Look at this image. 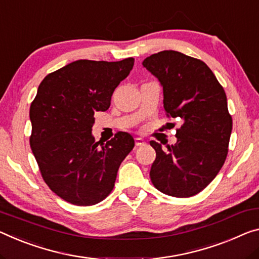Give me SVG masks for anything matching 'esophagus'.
<instances>
[{
    "label": "esophagus",
    "instance_id": "esophagus-1",
    "mask_svg": "<svg viewBox=\"0 0 259 259\" xmlns=\"http://www.w3.org/2000/svg\"><path fill=\"white\" fill-rule=\"evenodd\" d=\"M145 145H146V141L143 140V139H141V138L135 139V146L141 147V146H145Z\"/></svg>",
    "mask_w": 259,
    "mask_h": 259
}]
</instances>
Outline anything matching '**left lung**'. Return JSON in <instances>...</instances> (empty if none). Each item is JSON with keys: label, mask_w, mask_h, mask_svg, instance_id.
I'll return each mask as SVG.
<instances>
[{"label": "left lung", "mask_w": 259, "mask_h": 259, "mask_svg": "<svg viewBox=\"0 0 259 259\" xmlns=\"http://www.w3.org/2000/svg\"><path fill=\"white\" fill-rule=\"evenodd\" d=\"M142 66L160 82L168 117L182 120L175 145L150 141V180L168 196L192 197L215 178L228 153L233 120L225 90L205 62L181 52H158Z\"/></svg>", "instance_id": "obj_1"}]
</instances>
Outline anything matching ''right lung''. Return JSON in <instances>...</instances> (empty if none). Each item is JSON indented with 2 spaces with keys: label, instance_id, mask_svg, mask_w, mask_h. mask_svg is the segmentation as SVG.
<instances>
[{
  "label": "right lung",
  "instance_id": "obj_1",
  "mask_svg": "<svg viewBox=\"0 0 259 259\" xmlns=\"http://www.w3.org/2000/svg\"><path fill=\"white\" fill-rule=\"evenodd\" d=\"M133 65V58L77 60L49 74L38 87L30 107V146L44 181L70 204L96 205L109 196L133 149L130 133L101 143L91 132L95 112L109 109L114 89Z\"/></svg>",
  "mask_w": 259,
  "mask_h": 259
}]
</instances>
